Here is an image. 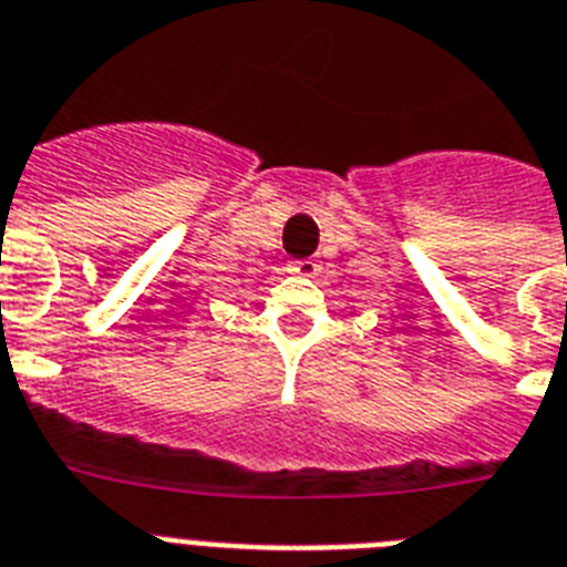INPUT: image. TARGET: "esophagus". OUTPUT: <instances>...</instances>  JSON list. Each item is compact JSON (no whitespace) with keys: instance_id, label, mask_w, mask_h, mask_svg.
<instances>
[{"instance_id":"obj_1","label":"esophagus","mask_w":567,"mask_h":567,"mask_svg":"<svg viewBox=\"0 0 567 567\" xmlns=\"http://www.w3.org/2000/svg\"><path fill=\"white\" fill-rule=\"evenodd\" d=\"M288 270H291L293 276H306V279H311V276H317L320 265H317L315 259H297L288 265Z\"/></svg>"}]
</instances>
